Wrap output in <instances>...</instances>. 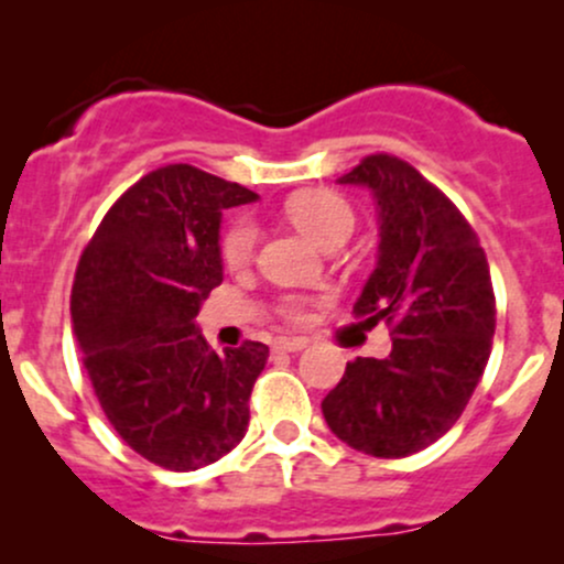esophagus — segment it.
I'll list each match as a JSON object with an SVG mask.
<instances>
[{
  "label": "esophagus",
  "instance_id": "obj_1",
  "mask_svg": "<svg viewBox=\"0 0 564 564\" xmlns=\"http://www.w3.org/2000/svg\"><path fill=\"white\" fill-rule=\"evenodd\" d=\"M272 348L283 350V352H300L307 348V339L305 337H278Z\"/></svg>",
  "mask_w": 564,
  "mask_h": 564
}]
</instances>
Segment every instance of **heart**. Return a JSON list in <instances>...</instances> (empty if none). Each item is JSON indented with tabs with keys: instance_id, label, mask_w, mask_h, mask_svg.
<instances>
[{
	"instance_id": "heart-1",
	"label": "heart",
	"mask_w": 564,
	"mask_h": 564,
	"mask_svg": "<svg viewBox=\"0 0 564 564\" xmlns=\"http://www.w3.org/2000/svg\"><path fill=\"white\" fill-rule=\"evenodd\" d=\"M283 216L321 249L334 240L345 243L350 238L352 225H356L348 200L329 189L296 192L283 203ZM253 249H257V225L251 219H235L230 230L225 232V240H221V257H225L227 268H246L253 259ZM283 315L292 321H302L305 311H302L300 302L289 300L283 305Z\"/></svg>"
}]
</instances>
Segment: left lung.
<instances>
[{"label":"left lung","instance_id":"8db88e82","mask_svg":"<svg viewBox=\"0 0 564 564\" xmlns=\"http://www.w3.org/2000/svg\"><path fill=\"white\" fill-rule=\"evenodd\" d=\"M339 184L369 189L377 264L352 311L386 321V358L345 367L321 410L334 436L375 457H406L457 423L485 375L495 334L490 264L444 192L404 160L369 154Z\"/></svg>","mask_w":564,"mask_h":564}]
</instances>
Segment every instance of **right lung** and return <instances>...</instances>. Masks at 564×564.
<instances>
[{
    "instance_id": "add662e5",
    "label": "right lung",
    "mask_w": 564,
    "mask_h": 564,
    "mask_svg": "<svg viewBox=\"0 0 564 564\" xmlns=\"http://www.w3.org/2000/svg\"><path fill=\"white\" fill-rule=\"evenodd\" d=\"M257 192L195 165L135 182L79 259L72 318L101 410L122 442L169 471H195L238 447L270 348L216 352L195 324L221 283V212Z\"/></svg>"
}]
</instances>
